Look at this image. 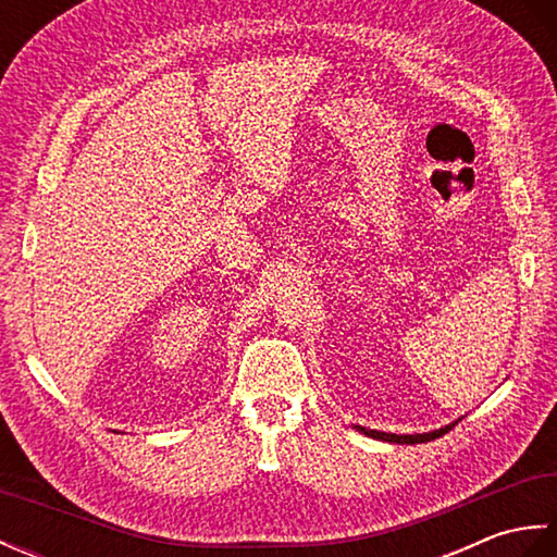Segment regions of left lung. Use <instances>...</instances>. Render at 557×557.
Instances as JSON below:
<instances>
[{
    "mask_svg": "<svg viewBox=\"0 0 557 557\" xmlns=\"http://www.w3.org/2000/svg\"><path fill=\"white\" fill-rule=\"evenodd\" d=\"M457 421L443 425V429L437 431H429V433H413V435H397V433H383V431H371V429H363V425H357V431L369 435V437H375V441H385V443H397V445H417V443H429V441H435V437L445 435L449 429H453Z\"/></svg>",
    "mask_w": 557,
    "mask_h": 557,
    "instance_id": "left-lung-1",
    "label": "left lung"
}]
</instances>
